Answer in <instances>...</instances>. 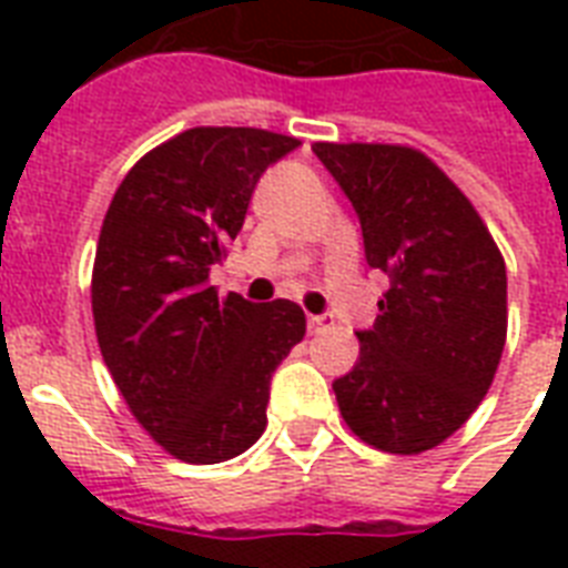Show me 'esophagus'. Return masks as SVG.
I'll return each instance as SVG.
<instances>
[{
	"label": "esophagus",
	"instance_id": "esophagus-1",
	"mask_svg": "<svg viewBox=\"0 0 568 568\" xmlns=\"http://www.w3.org/2000/svg\"><path fill=\"white\" fill-rule=\"evenodd\" d=\"M306 324H310V333H318V329L327 327V318H324V315H310Z\"/></svg>",
	"mask_w": 568,
	"mask_h": 568
}]
</instances>
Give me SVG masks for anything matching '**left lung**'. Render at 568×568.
I'll list each match as a JSON object with an SVG mask.
<instances>
[{
    "label": "left lung",
    "mask_w": 568,
    "mask_h": 568,
    "mask_svg": "<svg viewBox=\"0 0 568 568\" xmlns=\"http://www.w3.org/2000/svg\"><path fill=\"white\" fill-rule=\"evenodd\" d=\"M354 205L368 265L388 276L354 372L333 383L347 427L388 454L459 430L507 338V267L468 196L413 146L315 144Z\"/></svg>",
    "instance_id": "obj_1"
}]
</instances>
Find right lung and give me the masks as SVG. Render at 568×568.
<instances>
[{
    "label": "right lung",
    "mask_w": 568,
    "mask_h": 568,
    "mask_svg": "<svg viewBox=\"0 0 568 568\" xmlns=\"http://www.w3.org/2000/svg\"><path fill=\"white\" fill-rule=\"evenodd\" d=\"M301 141L196 126L120 182L93 262L102 359L138 424L171 457L212 466L265 433L271 374L303 336L297 303L217 297L212 265L235 241L258 176Z\"/></svg>",
    "instance_id": "1"
}]
</instances>
